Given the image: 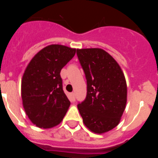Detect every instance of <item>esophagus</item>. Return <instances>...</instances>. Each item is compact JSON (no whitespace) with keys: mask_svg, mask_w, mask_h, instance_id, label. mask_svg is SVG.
I'll list each match as a JSON object with an SVG mask.
<instances>
[{"mask_svg":"<svg viewBox=\"0 0 158 158\" xmlns=\"http://www.w3.org/2000/svg\"><path fill=\"white\" fill-rule=\"evenodd\" d=\"M70 97H71V100H75V94H74V93H70Z\"/></svg>","mask_w":158,"mask_h":158,"instance_id":"esophagus-1","label":"esophagus"}]
</instances>
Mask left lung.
<instances>
[{
    "label": "left lung",
    "mask_w": 158,
    "mask_h": 158,
    "mask_svg": "<svg viewBox=\"0 0 158 158\" xmlns=\"http://www.w3.org/2000/svg\"><path fill=\"white\" fill-rule=\"evenodd\" d=\"M77 54L87 81V95L77 108L90 131L105 133L118 125L125 110L126 79L116 61L104 50L77 49Z\"/></svg>",
    "instance_id": "obj_1"
}]
</instances>
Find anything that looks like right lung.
<instances>
[{
  "label": "right lung",
  "mask_w": 158,
  "mask_h": 158,
  "mask_svg": "<svg viewBox=\"0 0 158 158\" xmlns=\"http://www.w3.org/2000/svg\"><path fill=\"white\" fill-rule=\"evenodd\" d=\"M76 49L53 44L42 49L31 60L23 73L21 96L29 119L40 128L62 122L70 101L62 89V69L73 58Z\"/></svg>",
  "instance_id": "add662e5"
}]
</instances>
